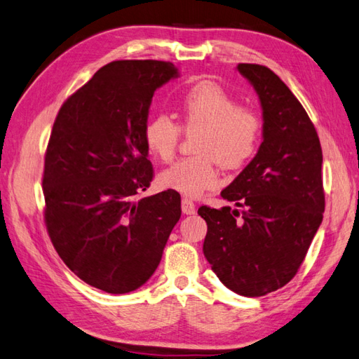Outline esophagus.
<instances>
[{
    "label": "esophagus",
    "mask_w": 359,
    "mask_h": 359,
    "mask_svg": "<svg viewBox=\"0 0 359 359\" xmlns=\"http://www.w3.org/2000/svg\"><path fill=\"white\" fill-rule=\"evenodd\" d=\"M182 211H183V214H194L196 212V205H194V202L191 198H188V197H183L182 198Z\"/></svg>",
    "instance_id": "1"
}]
</instances>
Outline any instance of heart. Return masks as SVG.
<instances>
[{
	"instance_id": "1",
	"label": "heart",
	"mask_w": 359,
	"mask_h": 359,
	"mask_svg": "<svg viewBox=\"0 0 359 359\" xmlns=\"http://www.w3.org/2000/svg\"><path fill=\"white\" fill-rule=\"evenodd\" d=\"M179 123L166 114H157L145 125L144 137L149 151L170 162L177 151L182 130L194 140L197 156L183 157L159 174V183L187 197H198L217 187L219 163L226 170H240L260 149L264 123L260 113L238 105L237 99L212 82H200L183 95Z\"/></svg>"
}]
</instances>
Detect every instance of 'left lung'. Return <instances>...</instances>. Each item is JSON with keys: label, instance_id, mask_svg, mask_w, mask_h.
Listing matches in <instances>:
<instances>
[{"label": "left lung", "instance_id": "8db88e82", "mask_svg": "<svg viewBox=\"0 0 359 359\" xmlns=\"http://www.w3.org/2000/svg\"><path fill=\"white\" fill-rule=\"evenodd\" d=\"M263 110V142L222 197L241 208L200 206L203 254L224 286L262 297L292 280L323 222V151L292 91L264 65L238 64Z\"/></svg>", "mask_w": 359, "mask_h": 359}]
</instances>
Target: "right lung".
Segmentation results:
<instances>
[{"mask_svg": "<svg viewBox=\"0 0 359 359\" xmlns=\"http://www.w3.org/2000/svg\"><path fill=\"white\" fill-rule=\"evenodd\" d=\"M171 62L113 61L57 111L46 151L44 222L69 269L108 294L149 280L180 219V194L139 198L153 180L144 131Z\"/></svg>", "mask_w": 359, "mask_h": 359, "instance_id": "add662e5", "label": "right lung"}]
</instances>
